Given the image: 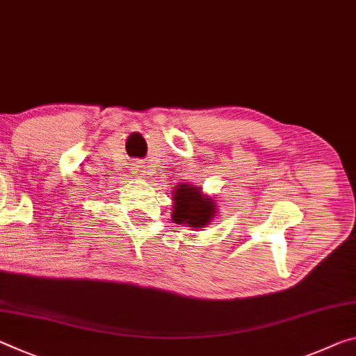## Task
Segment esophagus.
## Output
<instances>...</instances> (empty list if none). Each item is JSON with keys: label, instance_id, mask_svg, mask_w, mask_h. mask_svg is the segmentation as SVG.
Returning <instances> with one entry per match:
<instances>
[{"label": "esophagus", "instance_id": "esophagus-1", "mask_svg": "<svg viewBox=\"0 0 356 356\" xmlns=\"http://www.w3.org/2000/svg\"><path fill=\"white\" fill-rule=\"evenodd\" d=\"M133 172L136 174L139 179H145L147 177V166L143 161H136L133 163Z\"/></svg>", "mask_w": 356, "mask_h": 356}]
</instances>
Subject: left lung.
I'll list each match as a JSON object with an SVG mask.
<instances>
[{"label": "left lung", "mask_w": 356, "mask_h": 356, "mask_svg": "<svg viewBox=\"0 0 356 356\" xmlns=\"http://www.w3.org/2000/svg\"><path fill=\"white\" fill-rule=\"evenodd\" d=\"M217 211V201L212 196L202 193L201 187L185 182L174 185L172 222L200 231L212 223Z\"/></svg>", "instance_id": "1"}]
</instances>
